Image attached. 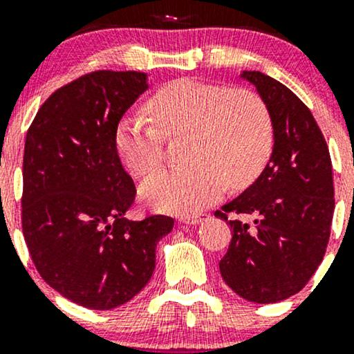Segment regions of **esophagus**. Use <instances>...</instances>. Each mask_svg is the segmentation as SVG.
I'll return each instance as SVG.
<instances>
[{
	"label": "esophagus",
	"instance_id": "1",
	"mask_svg": "<svg viewBox=\"0 0 354 354\" xmlns=\"http://www.w3.org/2000/svg\"><path fill=\"white\" fill-rule=\"evenodd\" d=\"M208 218V214L206 213H200V214H193V216H185L183 218V223H186V225H198V223H201L203 219Z\"/></svg>",
	"mask_w": 354,
	"mask_h": 354
}]
</instances>
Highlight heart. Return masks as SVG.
Here are the masks:
<instances>
[{
  "instance_id": "heart-1",
  "label": "heart",
  "mask_w": 354,
  "mask_h": 354,
  "mask_svg": "<svg viewBox=\"0 0 354 354\" xmlns=\"http://www.w3.org/2000/svg\"><path fill=\"white\" fill-rule=\"evenodd\" d=\"M153 123L140 116L121 118L115 131L118 158L135 178L163 163V134L188 133V166L165 169L141 186L140 196L153 208L193 214L213 205L228 181L245 186L258 176L273 146L266 104L245 88L226 89L193 78L174 80L148 100Z\"/></svg>"
}]
</instances>
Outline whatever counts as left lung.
<instances>
[{
	"instance_id": "8db88e82",
	"label": "left lung",
	"mask_w": 354,
	"mask_h": 354,
	"mask_svg": "<svg viewBox=\"0 0 354 354\" xmlns=\"http://www.w3.org/2000/svg\"><path fill=\"white\" fill-rule=\"evenodd\" d=\"M241 78L266 104L274 145L258 180L214 213L231 226L219 271L248 301L278 303L303 290L323 261L335 211L331 158L311 111L290 88L259 71Z\"/></svg>"
}]
</instances>
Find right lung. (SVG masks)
<instances>
[{"mask_svg": "<svg viewBox=\"0 0 354 354\" xmlns=\"http://www.w3.org/2000/svg\"><path fill=\"white\" fill-rule=\"evenodd\" d=\"M148 76L93 71L43 103L23 156V234L53 290L89 310H111L151 279L156 245L173 230L163 214L131 221L135 183L115 148L120 120Z\"/></svg>", "mask_w": 354, "mask_h": 354, "instance_id": "1", "label": "right lung"}]
</instances>
